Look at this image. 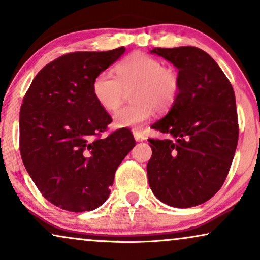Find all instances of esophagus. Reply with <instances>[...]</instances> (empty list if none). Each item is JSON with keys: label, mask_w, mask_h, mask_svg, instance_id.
I'll use <instances>...</instances> for the list:
<instances>
[{"label": "esophagus", "mask_w": 260, "mask_h": 260, "mask_svg": "<svg viewBox=\"0 0 260 260\" xmlns=\"http://www.w3.org/2000/svg\"><path fill=\"white\" fill-rule=\"evenodd\" d=\"M134 137H135V140H136L137 142H142V141L145 140L144 135L142 134L141 131H138V130H134Z\"/></svg>", "instance_id": "esophagus-1"}]
</instances>
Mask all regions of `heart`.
<instances>
[{
	"instance_id": "heart-1",
	"label": "heart",
	"mask_w": 260,
	"mask_h": 260,
	"mask_svg": "<svg viewBox=\"0 0 260 260\" xmlns=\"http://www.w3.org/2000/svg\"><path fill=\"white\" fill-rule=\"evenodd\" d=\"M115 72L116 76L108 71L99 72L92 80V94L103 109L113 112L131 91L133 102L113 117L118 127L140 126L155 110L168 111L180 94L179 72L145 53H131L116 66Z\"/></svg>"
}]
</instances>
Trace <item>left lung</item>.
Returning a JSON list of instances; mask_svg holds the SVG:
<instances>
[{"instance_id":"1","label":"left lung","mask_w":260,"mask_h":260,"mask_svg":"<svg viewBox=\"0 0 260 260\" xmlns=\"http://www.w3.org/2000/svg\"><path fill=\"white\" fill-rule=\"evenodd\" d=\"M179 69L181 90L166 117L151 125L149 186L159 201L177 208L201 205L222 187L236 152L239 125L232 85L205 51L184 46L152 48Z\"/></svg>"}]
</instances>
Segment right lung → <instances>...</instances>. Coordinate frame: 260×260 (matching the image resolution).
<instances>
[{"label": "right lung", "mask_w": 260, "mask_h": 260, "mask_svg": "<svg viewBox=\"0 0 260 260\" xmlns=\"http://www.w3.org/2000/svg\"><path fill=\"white\" fill-rule=\"evenodd\" d=\"M124 52L59 56L37 74L23 97L21 158L46 200L65 211H93L104 204L117 168L136 144L126 127L102 137L112 118L92 94L93 78Z\"/></svg>", "instance_id": "obj_1"}]
</instances>
